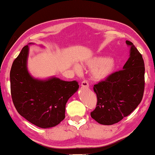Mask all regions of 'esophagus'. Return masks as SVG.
<instances>
[{
    "label": "esophagus",
    "instance_id": "esophagus-1",
    "mask_svg": "<svg viewBox=\"0 0 155 155\" xmlns=\"http://www.w3.org/2000/svg\"><path fill=\"white\" fill-rule=\"evenodd\" d=\"M81 86H82L83 87H88V82L86 80H84L82 81V82H81Z\"/></svg>",
    "mask_w": 155,
    "mask_h": 155
}]
</instances>
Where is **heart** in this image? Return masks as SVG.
Here are the masks:
<instances>
[{"label": "heart", "instance_id": "heart-1", "mask_svg": "<svg viewBox=\"0 0 155 155\" xmlns=\"http://www.w3.org/2000/svg\"><path fill=\"white\" fill-rule=\"evenodd\" d=\"M87 65L92 69H95L92 72V78L96 81L103 80L112 74L115 69V63L111 59L106 57L96 58L88 63ZM74 69L76 72L81 71V67L75 64Z\"/></svg>", "mask_w": 155, "mask_h": 155}]
</instances>
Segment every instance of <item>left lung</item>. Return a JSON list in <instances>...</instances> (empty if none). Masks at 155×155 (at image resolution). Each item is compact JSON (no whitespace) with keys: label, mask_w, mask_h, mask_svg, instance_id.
Instances as JSON below:
<instances>
[{"label":"left lung","mask_w":155,"mask_h":155,"mask_svg":"<svg viewBox=\"0 0 155 155\" xmlns=\"http://www.w3.org/2000/svg\"><path fill=\"white\" fill-rule=\"evenodd\" d=\"M125 42L130 54L123 69L113 73L93 87L97 103L90 115L101 124L118 123L136 109L144 94V60L132 42L128 40Z\"/></svg>","instance_id":"left-lung-1"}]
</instances>
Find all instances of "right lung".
Segmentation results:
<instances>
[{"mask_svg":"<svg viewBox=\"0 0 155 155\" xmlns=\"http://www.w3.org/2000/svg\"><path fill=\"white\" fill-rule=\"evenodd\" d=\"M28 52L26 45L11 69V94L14 106L20 115L38 127L56 126L65 119L66 103L78 90V83L56 77L45 80L34 78L27 68Z\"/></svg>","mask_w":155,"mask_h":155,"instance_id":"add662e5","label":"right lung"}]
</instances>
